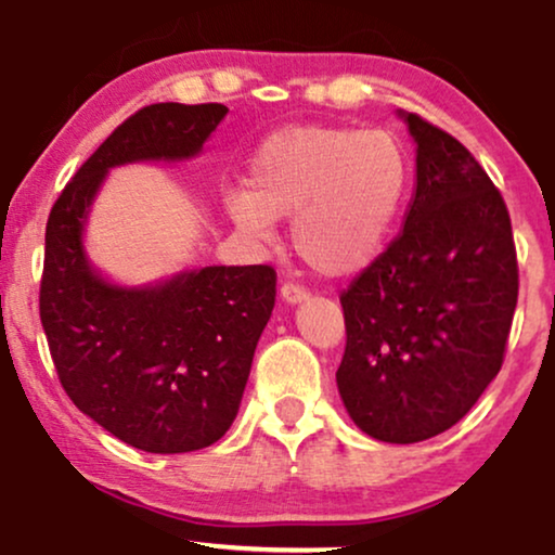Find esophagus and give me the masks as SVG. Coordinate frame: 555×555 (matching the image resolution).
Segmentation results:
<instances>
[{
	"label": "esophagus",
	"instance_id": "34e87169",
	"mask_svg": "<svg viewBox=\"0 0 555 555\" xmlns=\"http://www.w3.org/2000/svg\"><path fill=\"white\" fill-rule=\"evenodd\" d=\"M279 295H282L286 305H299V302H305V299H308V289H302V286L286 282V284H282V289H279Z\"/></svg>",
	"mask_w": 555,
	"mask_h": 555
}]
</instances>
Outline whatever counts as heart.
Masks as SVG:
<instances>
[{
    "label": "heart",
    "mask_w": 555,
    "mask_h": 555,
    "mask_svg": "<svg viewBox=\"0 0 555 555\" xmlns=\"http://www.w3.org/2000/svg\"><path fill=\"white\" fill-rule=\"evenodd\" d=\"M410 158L391 132L297 125L273 132L253 156L247 190L227 197L242 234L271 240L292 220L297 256L321 276H349L386 247L410 195Z\"/></svg>",
    "instance_id": "1"
}]
</instances>
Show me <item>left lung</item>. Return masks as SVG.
<instances>
[{"instance_id": "left-lung-1", "label": "left lung", "mask_w": 555, "mask_h": 555, "mask_svg": "<svg viewBox=\"0 0 555 555\" xmlns=\"http://www.w3.org/2000/svg\"><path fill=\"white\" fill-rule=\"evenodd\" d=\"M399 119L415 140V193L399 237L341 295L336 386L362 433L417 443L460 423L499 375L519 273L486 169L417 114Z\"/></svg>"}]
</instances>
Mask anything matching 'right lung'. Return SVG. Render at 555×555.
<instances>
[{"instance_id": "1", "label": "right lung", "mask_w": 555, "mask_h": 555, "mask_svg": "<svg viewBox=\"0 0 555 555\" xmlns=\"http://www.w3.org/2000/svg\"><path fill=\"white\" fill-rule=\"evenodd\" d=\"M227 112L224 104L135 112L67 182L47 221L41 326L56 375L82 415L149 454L206 449L234 423L276 273L206 266L117 284L88 258V219L114 167L190 162Z\"/></svg>"}]
</instances>
